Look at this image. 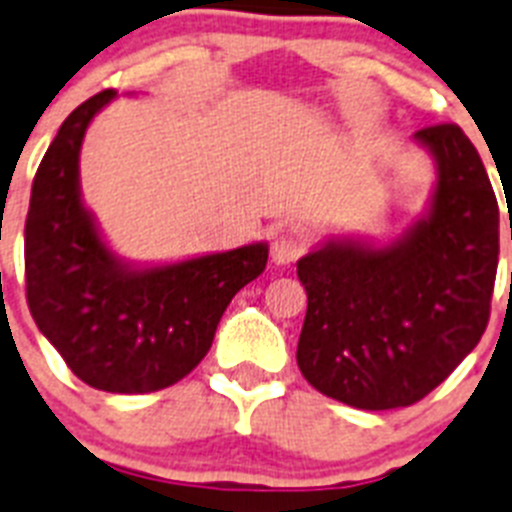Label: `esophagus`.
I'll return each mask as SVG.
<instances>
[{
    "label": "esophagus",
    "instance_id": "obj_1",
    "mask_svg": "<svg viewBox=\"0 0 512 512\" xmlns=\"http://www.w3.org/2000/svg\"><path fill=\"white\" fill-rule=\"evenodd\" d=\"M299 255H302V242L294 234H278L270 244V257L276 265L294 263Z\"/></svg>",
    "mask_w": 512,
    "mask_h": 512
}]
</instances>
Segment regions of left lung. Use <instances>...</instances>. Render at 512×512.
Segmentation results:
<instances>
[{
	"instance_id": "1",
	"label": "left lung",
	"mask_w": 512,
	"mask_h": 512,
	"mask_svg": "<svg viewBox=\"0 0 512 512\" xmlns=\"http://www.w3.org/2000/svg\"><path fill=\"white\" fill-rule=\"evenodd\" d=\"M414 140L435 161L424 213L401 236H330L296 263L307 317L296 364L312 388L354 409L411 406L482 338L500 255V208L461 127Z\"/></svg>"
}]
</instances>
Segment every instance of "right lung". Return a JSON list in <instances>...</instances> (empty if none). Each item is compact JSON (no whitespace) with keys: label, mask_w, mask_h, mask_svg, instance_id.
<instances>
[{"label":"right lung","mask_w":512,"mask_h":512,"mask_svg":"<svg viewBox=\"0 0 512 512\" xmlns=\"http://www.w3.org/2000/svg\"><path fill=\"white\" fill-rule=\"evenodd\" d=\"M103 90L59 127L38 166L25 221V291L38 330L67 367L106 393H153L208 354L239 289L268 263V242L140 265L106 244L80 190V148Z\"/></svg>","instance_id":"add662e5"}]
</instances>
